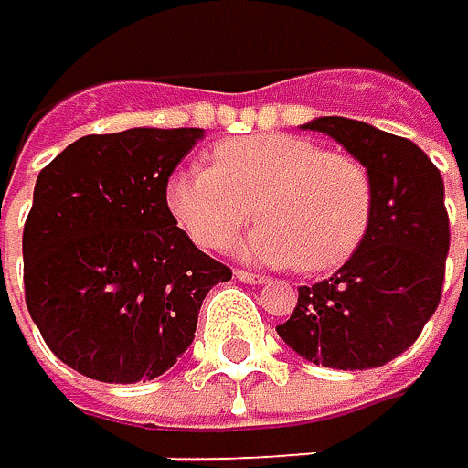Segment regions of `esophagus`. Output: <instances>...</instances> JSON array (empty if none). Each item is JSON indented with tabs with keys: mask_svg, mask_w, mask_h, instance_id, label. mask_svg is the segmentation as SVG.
<instances>
[{
	"mask_svg": "<svg viewBox=\"0 0 468 468\" xmlns=\"http://www.w3.org/2000/svg\"><path fill=\"white\" fill-rule=\"evenodd\" d=\"M234 275H237V281H245V283H267L270 281L267 275H259V272H250V270H237Z\"/></svg>",
	"mask_w": 468,
	"mask_h": 468,
	"instance_id": "esophagus-1",
	"label": "esophagus"
}]
</instances>
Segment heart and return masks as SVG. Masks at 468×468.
I'll use <instances>...</instances> for the list:
<instances>
[{"instance_id":"heart-1","label":"heart","mask_w":468,"mask_h":468,"mask_svg":"<svg viewBox=\"0 0 468 468\" xmlns=\"http://www.w3.org/2000/svg\"><path fill=\"white\" fill-rule=\"evenodd\" d=\"M167 209L187 237L223 250L253 218L239 245L256 264L325 272L347 261L367 237L375 204L369 167L345 151H325L298 134L259 132L212 148V167L170 176Z\"/></svg>"}]
</instances>
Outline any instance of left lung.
Segmentation results:
<instances>
[{
	"mask_svg": "<svg viewBox=\"0 0 468 468\" xmlns=\"http://www.w3.org/2000/svg\"><path fill=\"white\" fill-rule=\"evenodd\" d=\"M358 156L375 185L367 237L325 281L301 286L275 331L298 356L331 369H372L411 347L433 317L450 250L439 167L411 140L350 118H317Z\"/></svg>",
	"mask_w": 468,
	"mask_h": 468,
	"instance_id": "8db88e82",
	"label": "left lung"
}]
</instances>
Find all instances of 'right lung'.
Returning a JSON list of instances; mask_svg holds the SVG:
<instances>
[{"instance_id":"1","label":"right lung","mask_w":468,"mask_h":468,"mask_svg":"<svg viewBox=\"0 0 468 468\" xmlns=\"http://www.w3.org/2000/svg\"><path fill=\"white\" fill-rule=\"evenodd\" d=\"M198 137L88 134L37 173L21 242L24 301L48 350L80 375L145 383L167 372L196 336L207 292L231 278L165 201Z\"/></svg>"}]
</instances>
